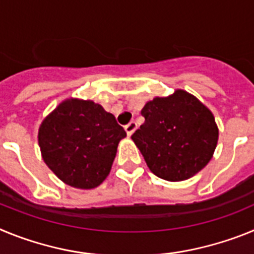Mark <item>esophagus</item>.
<instances>
[{
  "instance_id": "obj_1",
  "label": "esophagus",
  "mask_w": 254,
  "mask_h": 254,
  "mask_svg": "<svg viewBox=\"0 0 254 254\" xmlns=\"http://www.w3.org/2000/svg\"><path fill=\"white\" fill-rule=\"evenodd\" d=\"M136 128H137V125H136V122H133V121H132V122H129L127 126H125V129L128 136H131V134L136 131Z\"/></svg>"
}]
</instances>
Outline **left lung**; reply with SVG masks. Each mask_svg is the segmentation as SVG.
Here are the masks:
<instances>
[{"label": "left lung", "instance_id": "8db88e82", "mask_svg": "<svg viewBox=\"0 0 254 254\" xmlns=\"http://www.w3.org/2000/svg\"><path fill=\"white\" fill-rule=\"evenodd\" d=\"M145 123L131 136L155 176L169 182L193 177L214 155L219 129L208 108L185 90L154 98L142 108Z\"/></svg>", "mask_w": 254, "mask_h": 254}]
</instances>
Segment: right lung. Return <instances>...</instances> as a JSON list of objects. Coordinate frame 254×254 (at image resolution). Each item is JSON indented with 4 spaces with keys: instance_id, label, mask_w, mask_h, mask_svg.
<instances>
[{
    "instance_id": "right-lung-1",
    "label": "right lung",
    "mask_w": 254,
    "mask_h": 254,
    "mask_svg": "<svg viewBox=\"0 0 254 254\" xmlns=\"http://www.w3.org/2000/svg\"><path fill=\"white\" fill-rule=\"evenodd\" d=\"M126 131L91 100L67 99L44 118L38 142L44 163L66 185L95 188L107 178Z\"/></svg>"
}]
</instances>
